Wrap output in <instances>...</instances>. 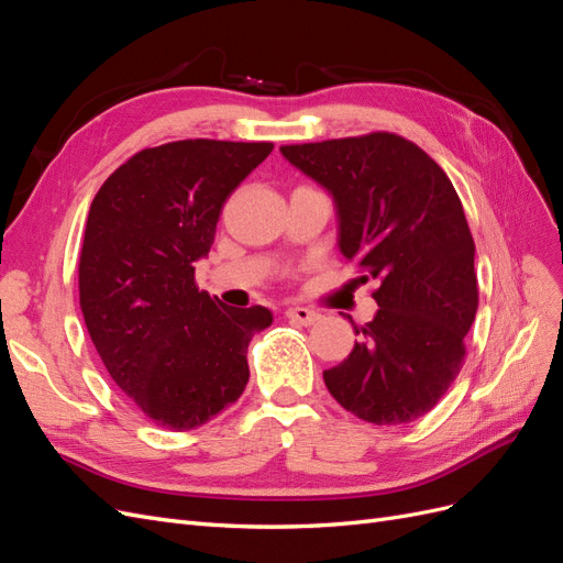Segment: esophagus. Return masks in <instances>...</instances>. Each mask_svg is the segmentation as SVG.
Masks as SVG:
<instances>
[{
	"mask_svg": "<svg viewBox=\"0 0 563 563\" xmlns=\"http://www.w3.org/2000/svg\"><path fill=\"white\" fill-rule=\"evenodd\" d=\"M284 314L296 323H302V327H312V323H317L321 319V314L310 308H288Z\"/></svg>",
	"mask_w": 563,
	"mask_h": 563,
	"instance_id": "esophagus-1",
	"label": "esophagus"
}]
</instances>
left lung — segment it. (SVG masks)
<instances>
[{"mask_svg":"<svg viewBox=\"0 0 563 563\" xmlns=\"http://www.w3.org/2000/svg\"><path fill=\"white\" fill-rule=\"evenodd\" d=\"M333 195L338 246L378 279V312L360 343L323 371L333 399L373 424L413 422L446 395L465 362L479 288L474 240L449 176L397 133L282 145Z\"/></svg>","mask_w":563,"mask_h":563,"instance_id":"obj_1","label":"left lung"}]
</instances>
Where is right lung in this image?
I'll use <instances>...</instances> for the list:
<instances>
[{
  "label": "right lung",
  "instance_id": "right-lung-1",
  "mask_svg": "<svg viewBox=\"0 0 563 563\" xmlns=\"http://www.w3.org/2000/svg\"><path fill=\"white\" fill-rule=\"evenodd\" d=\"M272 143L174 141L100 185L79 253V305L110 378L164 430L187 432L242 397L246 350L272 323L195 284L218 216Z\"/></svg>",
  "mask_w": 563,
  "mask_h": 563
}]
</instances>
